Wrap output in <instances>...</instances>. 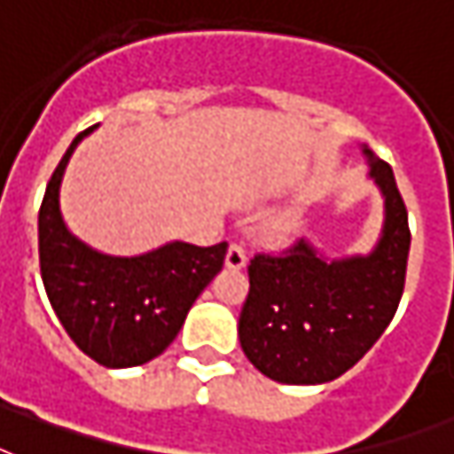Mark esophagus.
<instances>
[{
  "label": "esophagus",
  "instance_id": "34e87169",
  "mask_svg": "<svg viewBox=\"0 0 454 454\" xmlns=\"http://www.w3.org/2000/svg\"><path fill=\"white\" fill-rule=\"evenodd\" d=\"M247 265V254L245 249L239 245H231L226 252V268L231 270H239V268H245Z\"/></svg>",
  "mask_w": 454,
  "mask_h": 454
}]
</instances>
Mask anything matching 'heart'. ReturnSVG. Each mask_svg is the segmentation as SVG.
Here are the masks:
<instances>
[{
    "label": "heart",
    "mask_w": 454,
    "mask_h": 454,
    "mask_svg": "<svg viewBox=\"0 0 454 454\" xmlns=\"http://www.w3.org/2000/svg\"><path fill=\"white\" fill-rule=\"evenodd\" d=\"M291 231L289 221H272L270 226H268V235H270L272 239H282L286 238Z\"/></svg>",
    "instance_id": "obj_1"
}]
</instances>
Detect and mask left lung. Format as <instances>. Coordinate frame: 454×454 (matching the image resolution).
<instances>
[{"mask_svg": "<svg viewBox=\"0 0 454 454\" xmlns=\"http://www.w3.org/2000/svg\"><path fill=\"white\" fill-rule=\"evenodd\" d=\"M368 176L385 200L371 254L326 259L308 239L282 256L256 254L239 312L242 352L282 385H322L355 366L385 333L406 285L408 212L392 168L364 146Z\"/></svg>", "mask_w": 454, "mask_h": 454, "instance_id": "8db88e82", "label": "left lung"}]
</instances>
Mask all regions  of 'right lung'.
I'll list each match as a JSON object with an SVG mask.
<instances>
[{
	"mask_svg": "<svg viewBox=\"0 0 454 454\" xmlns=\"http://www.w3.org/2000/svg\"><path fill=\"white\" fill-rule=\"evenodd\" d=\"M95 128L74 137L43 193L42 279L55 315L83 355L106 368L142 366L175 340L195 298L223 268L228 245L175 239L139 256H109L69 233L60 184L74 149Z\"/></svg>",
	"mask_w": 454,
	"mask_h": 454,
	"instance_id": "right-lung-1",
	"label": "right lung"
}]
</instances>
